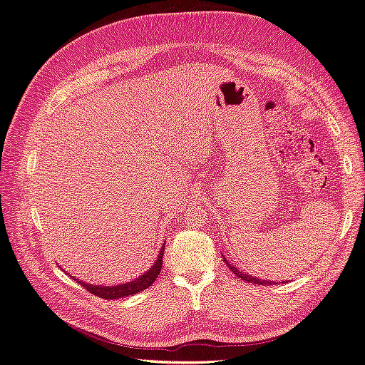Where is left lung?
Listing matches in <instances>:
<instances>
[{"label": "left lung", "mask_w": 365, "mask_h": 365, "mask_svg": "<svg viewBox=\"0 0 365 365\" xmlns=\"http://www.w3.org/2000/svg\"><path fill=\"white\" fill-rule=\"evenodd\" d=\"M224 260H225V263H227V267L233 271L239 279H242V280H245V282H248V283H254V284H277L275 282H269V280H262V279H257V277H251V275H248V274H244L242 271H239L236 267H231V263H228V260L224 257Z\"/></svg>", "instance_id": "obj_1"}]
</instances>
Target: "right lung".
Returning a JSON list of instances; mask_svg holds the SVG:
<instances>
[{"label": "right lung", "instance_id": "obj_1", "mask_svg": "<svg viewBox=\"0 0 365 365\" xmlns=\"http://www.w3.org/2000/svg\"><path fill=\"white\" fill-rule=\"evenodd\" d=\"M163 254H164V247H161L160 250V254H158V259L157 262L152 264V268L145 272L143 275H140L138 279L132 280L129 283H125V284H117V286H96V284H90V283H85V282H81L74 279L77 283H81L83 288L91 292L97 297L101 298H105V300H113V298H121V297H128V295H132V294H137V292H141L145 291L146 288H149V286L157 280V277L161 272V264H163Z\"/></svg>", "mask_w": 365, "mask_h": 365}]
</instances>
